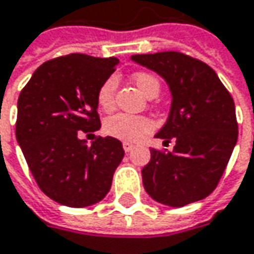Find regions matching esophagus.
<instances>
[{
	"instance_id": "obj_1",
	"label": "esophagus",
	"mask_w": 254,
	"mask_h": 254,
	"mask_svg": "<svg viewBox=\"0 0 254 254\" xmlns=\"http://www.w3.org/2000/svg\"><path fill=\"white\" fill-rule=\"evenodd\" d=\"M135 148V145H132V144H127V142H124V150L129 152V151H132Z\"/></svg>"
}]
</instances>
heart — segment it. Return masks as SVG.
I'll return each instance as SVG.
<instances>
[{
    "instance_id": "heart-1",
    "label": "heart",
    "mask_w": 254,
    "mask_h": 254,
    "mask_svg": "<svg viewBox=\"0 0 254 254\" xmlns=\"http://www.w3.org/2000/svg\"><path fill=\"white\" fill-rule=\"evenodd\" d=\"M132 81L139 88V91L148 99L155 97L160 93V88H161L160 81L150 72H136V74H133ZM116 85H118L116 78L109 77L100 85V88L97 91V104L104 112L112 110L115 106ZM103 129L109 136H113L116 139H121V141L129 144V142H136L144 135L150 133L154 129V124L145 116L118 113V115L106 119Z\"/></svg>"
}]
</instances>
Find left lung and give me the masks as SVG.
Listing matches in <instances>:
<instances>
[{
    "label": "left lung",
    "mask_w": 254,
    "mask_h": 254,
    "mask_svg": "<svg viewBox=\"0 0 254 254\" xmlns=\"http://www.w3.org/2000/svg\"><path fill=\"white\" fill-rule=\"evenodd\" d=\"M169 84L172 107L157 138L176 141L173 151L151 148L142 169L147 193L173 208L200 200L214 192L239 136L236 106L217 72L180 52L132 55Z\"/></svg>",
    "instance_id": "obj_1"
}]
</instances>
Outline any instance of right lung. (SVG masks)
I'll return each mask as SVG.
<instances>
[{"instance_id":"add662e5","label":"right lung","mask_w":254,"mask_h":254,"mask_svg":"<svg viewBox=\"0 0 254 254\" xmlns=\"http://www.w3.org/2000/svg\"><path fill=\"white\" fill-rule=\"evenodd\" d=\"M118 64L84 54L51 59L18 96L17 142L40 190L61 205L100 202L125 155L116 138L97 136L91 145L81 139L100 129L97 91Z\"/></svg>"}]
</instances>
